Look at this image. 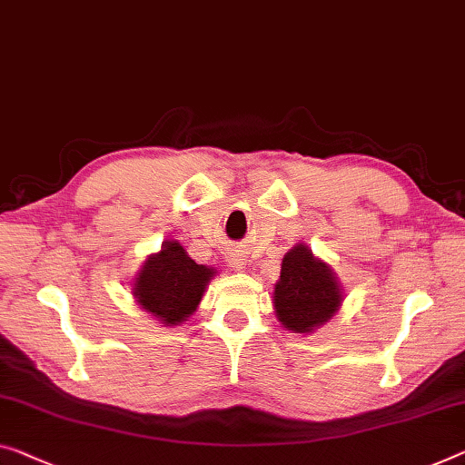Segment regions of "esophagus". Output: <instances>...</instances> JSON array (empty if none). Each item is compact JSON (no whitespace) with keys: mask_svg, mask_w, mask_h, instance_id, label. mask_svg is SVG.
Returning a JSON list of instances; mask_svg holds the SVG:
<instances>
[{"mask_svg":"<svg viewBox=\"0 0 465 465\" xmlns=\"http://www.w3.org/2000/svg\"><path fill=\"white\" fill-rule=\"evenodd\" d=\"M231 266H232V268H237V270H242V268H245V263H242L241 260H232V262H231Z\"/></svg>","mask_w":465,"mask_h":465,"instance_id":"1","label":"esophagus"}]
</instances>
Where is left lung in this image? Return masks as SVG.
<instances>
[{
	"label": "left lung",
	"instance_id": "8db88e82",
	"mask_svg": "<svg viewBox=\"0 0 465 465\" xmlns=\"http://www.w3.org/2000/svg\"><path fill=\"white\" fill-rule=\"evenodd\" d=\"M341 305V289L332 270L316 260L305 245L282 257L281 281L274 287L276 316L284 328L312 332L328 322Z\"/></svg>",
	"mask_w": 465,
	"mask_h": 465
}]
</instances>
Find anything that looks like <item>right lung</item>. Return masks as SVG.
Masks as SVG:
<instances>
[{"instance_id": "add662e5", "label": "right lung", "mask_w": 465, "mask_h": 465, "mask_svg": "<svg viewBox=\"0 0 465 465\" xmlns=\"http://www.w3.org/2000/svg\"><path fill=\"white\" fill-rule=\"evenodd\" d=\"M212 276V268L193 262L176 241H166L162 252L145 262L133 295L162 324H181L197 310Z\"/></svg>"}]
</instances>
